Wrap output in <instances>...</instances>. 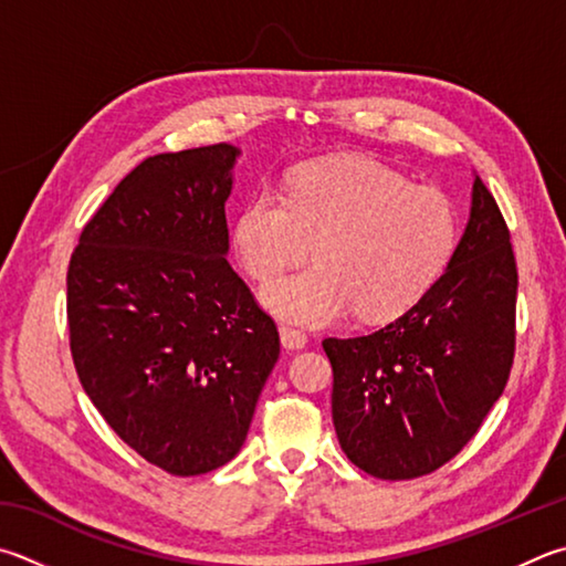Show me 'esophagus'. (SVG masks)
Returning <instances> with one entry per match:
<instances>
[{
  "instance_id": "1",
  "label": "esophagus",
  "mask_w": 566,
  "mask_h": 566,
  "mask_svg": "<svg viewBox=\"0 0 566 566\" xmlns=\"http://www.w3.org/2000/svg\"><path fill=\"white\" fill-rule=\"evenodd\" d=\"M280 338H282V346L286 348V352H300V348L306 346V334L300 332V328L280 326Z\"/></svg>"
}]
</instances>
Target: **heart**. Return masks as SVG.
<instances>
[{
    "instance_id": "b5f03b06",
    "label": "heart",
    "mask_w": 566,
    "mask_h": 566,
    "mask_svg": "<svg viewBox=\"0 0 566 566\" xmlns=\"http://www.w3.org/2000/svg\"><path fill=\"white\" fill-rule=\"evenodd\" d=\"M316 264L266 284L262 304L300 326H332L354 310L386 322L410 310L458 244V212L443 192L413 188L386 166L358 158L296 168L284 195L256 190L232 222L242 270L270 282L312 252Z\"/></svg>"
}]
</instances>
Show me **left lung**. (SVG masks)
Wrapping results in <instances>:
<instances>
[{
    "mask_svg": "<svg viewBox=\"0 0 566 566\" xmlns=\"http://www.w3.org/2000/svg\"><path fill=\"white\" fill-rule=\"evenodd\" d=\"M515 304L510 230L475 176L470 220L440 280L378 332L324 338L346 458L381 480H413L455 458L507 386Z\"/></svg>",
    "mask_w": 566,
    "mask_h": 566,
    "instance_id": "left-lung-1",
    "label": "left lung"
}]
</instances>
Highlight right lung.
Returning <instances> with one entry per match:
<instances>
[{"instance_id":"right-lung-1","label":"right lung","mask_w":566,"mask_h":566,"mask_svg":"<svg viewBox=\"0 0 566 566\" xmlns=\"http://www.w3.org/2000/svg\"><path fill=\"white\" fill-rule=\"evenodd\" d=\"M240 150L160 153L86 222L66 274L71 356L140 458L190 478L240 453L280 334L228 262Z\"/></svg>"}]
</instances>
